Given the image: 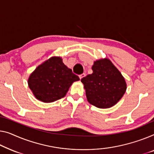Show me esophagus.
I'll return each mask as SVG.
<instances>
[{
    "label": "esophagus",
    "mask_w": 154,
    "mask_h": 154,
    "mask_svg": "<svg viewBox=\"0 0 154 154\" xmlns=\"http://www.w3.org/2000/svg\"><path fill=\"white\" fill-rule=\"evenodd\" d=\"M85 75H85L84 73H83V74H82V75H79V78H80V79H82V78H84V77H85Z\"/></svg>",
    "instance_id": "1"
}]
</instances>
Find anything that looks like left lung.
<instances>
[{"label":"left lung","instance_id":"8db88e82","mask_svg":"<svg viewBox=\"0 0 154 154\" xmlns=\"http://www.w3.org/2000/svg\"><path fill=\"white\" fill-rule=\"evenodd\" d=\"M93 73L81 79L88 102L100 109L116 105L127 90L125 77L108 58L94 61Z\"/></svg>","mask_w":154,"mask_h":154}]
</instances>
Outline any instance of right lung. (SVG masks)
I'll use <instances>...</instances> for the list:
<instances>
[{
    "mask_svg": "<svg viewBox=\"0 0 154 154\" xmlns=\"http://www.w3.org/2000/svg\"><path fill=\"white\" fill-rule=\"evenodd\" d=\"M79 80L61 57H52L36 68L27 83L36 99L50 103L65 97L71 85Z\"/></svg>",
    "mask_w": 154,
    "mask_h": 154,
    "instance_id": "1",
    "label": "right lung"
}]
</instances>
